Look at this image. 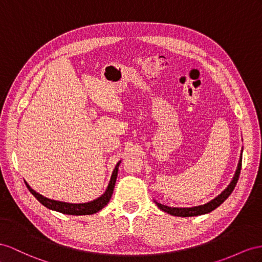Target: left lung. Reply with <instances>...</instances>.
Here are the masks:
<instances>
[{"label": "left lung", "instance_id": "obj_1", "mask_svg": "<svg viewBox=\"0 0 262 262\" xmlns=\"http://www.w3.org/2000/svg\"><path fill=\"white\" fill-rule=\"evenodd\" d=\"M243 151H244V148L241 149L237 169H236V171H234V175H233L232 179L230 180V183L228 184V186L223 191L219 193L218 196H216L213 199L209 200L208 203H206L204 205L193 206V207H169V206H166V205H162V204L157 203L155 199H154V203L157 205V207L159 208L160 210H163L167 213L171 214V216H176V217L200 216V214H205V213H208V212L214 210L217 207H219L221 204H223L228 197H229V195L232 192V190L234 189V187H236V185H237L238 178H239V175H240V170H241V162H243V160H241V159H243Z\"/></svg>", "mask_w": 262, "mask_h": 262}]
</instances>
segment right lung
Listing matches in <instances>:
<instances>
[{
  "instance_id": "obj_1",
  "label": "right lung",
  "mask_w": 262,
  "mask_h": 262,
  "mask_svg": "<svg viewBox=\"0 0 262 262\" xmlns=\"http://www.w3.org/2000/svg\"><path fill=\"white\" fill-rule=\"evenodd\" d=\"M120 163H122V160H119V162L116 164L115 168H114L108 186H107V188L104 191L103 195H100L98 198L94 199L92 201H89V203L72 204V203H65V201L50 199V198L44 197L43 195H41V193L36 192L35 190H33L31 188V186L26 182H25V185H26V187H28V189L30 190L32 195L34 196L43 206L49 208V209H51V210L62 212L65 214H73V216H85V214H93V213L98 212L99 210H102L103 208L110 203L114 188H115V183H116L117 173H118V167H119Z\"/></svg>"
}]
</instances>
